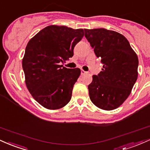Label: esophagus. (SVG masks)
<instances>
[{"label": "esophagus", "instance_id": "1", "mask_svg": "<svg viewBox=\"0 0 150 150\" xmlns=\"http://www.w3.org/2000/svg\"><path fill=\"white\" fill-rule=\"evenodd\" d=\"M86 73H87V72L85 71H84V70H83V69L81 70V75L86 74Z\"/></svg>", "mask_w": 150, "mask_h": 150}]
</instances>
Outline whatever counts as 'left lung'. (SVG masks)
Returning <instances> with one entry per match:
<instances>
[{"instance_id": "1", "label": "left lung", "mask_w": 150, "mask_h": 150, "mask_svg": "<svg viewBox=\"0 0 150 150\" xmlns=\"http://www.w3.org/2000/svg\"><path fill=\"white\" fill-rule=\"evenodd\" d=\"M85 37L97 57L102 71L93 76L88 85L89 97L103 110L118 108L130 94L137 79L138 58L128 40L117 32L104 28L84 29Z\"/></svg>"}]
</instances>
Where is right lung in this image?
<instances>
[{
  "label": "right lung",
  "mask_w": 150,
  "mask_h": 150,
  "mask_svg": "<svg viewBox=\"0 0 150 150\" xmlns=\"http://www.w3.org/2000/svg\"><path fill=\"white\" fill-rule=\"evenodd\" d=\"M84 35L83 29L66 26L46 27L30 40L25 48L23 69L30 93L40 105L55 110L70 101L79 68L61 64L74 55V49Z\"/></svg>",
  "instance_id": "right-lung-1"
}]
</instances>
